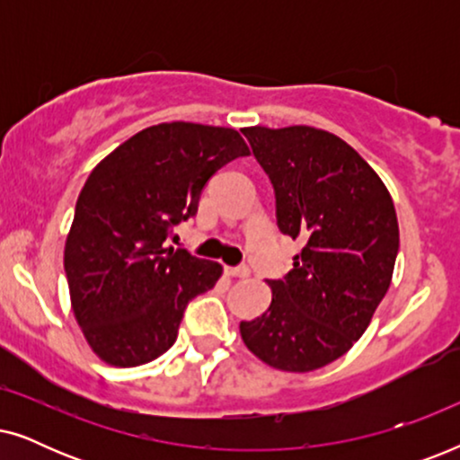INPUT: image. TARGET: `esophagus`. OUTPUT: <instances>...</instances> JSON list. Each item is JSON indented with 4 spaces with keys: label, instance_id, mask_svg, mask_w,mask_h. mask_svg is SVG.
<instances>
[{
    "label": "esophagus",
    "instance_id": "esophagus-1",
    "mask_svg": "<svg viewBox=\"0 0 460 460\" xmlns=\"http://www.w3.org/2000/svg\"><path fill=\"white\" fill-rule=\"evenodd\" d=\"M249 266H236V268H226V274L236 276V279H247L249 276Z\"/></svg>",
    "mask_w": 460,
    "mask_h": 460
}]
</instances>
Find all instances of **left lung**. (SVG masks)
I'll use <instances>...</instances> for the list:
<instances>
[{
	"instance_id": "obj_1",
	"label": "left lung",
	"mask_w": 460,
	"mask_h": 460,
	"mask_svg": "<svg viewBox=\"0 0 460 460\" xmlns=\"http://www.w3.org/2000/svg\"><path fill=\"white\" fill-rule=\"evenodd\" d=\"M272 181L276 224L305 241L272 304L241 323L247 348L270 367L307 373L341 358L392 282L398 217L385 184L341 137L293 125L243 129Z\"/></svg>"
}]
</instances>
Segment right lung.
Wrapping results in <instances>:
<instances>
[{
	"instance_id": "right-lung-1",
	"label": "right lung",
	"mask_w": 460,
	"mask_h": 460,
	"mask_svg": "<svg viewBox=\"0 0 460 460\" xmlns=\"http://www.w3.org/2000/svg\"><path fill=\"white\" fill-rule=\"evenodd\" d=\"M249 148L236 129L159 123L100 161L75 207L65 272L75 318L112 367H140L172 348L184 312L222 266L165 249L194 217L217 169Z\"/></svg>"
}]
</instances>
